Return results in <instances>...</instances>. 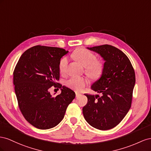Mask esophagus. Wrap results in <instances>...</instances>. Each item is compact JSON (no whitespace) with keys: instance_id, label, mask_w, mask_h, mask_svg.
I'll return each mask as SVG.
<instances>
[{"instance_id":"obj_1","label":"esophagus","mask_w":151,"mask_h":151,"mask_svg":"<svg viewBox=\"0 0 151 151\" xmlns=\"http://www.w3.org/2000/svg\"><path fill=\"white\" fill-rule=\"evenodd\" d=\"M81 93H78V92H76V97H79L81 96Z\"/></svg>"}]
</instances>
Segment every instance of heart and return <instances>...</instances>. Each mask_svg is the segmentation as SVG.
Returning <instances> with one entry per match:
<instances>
[{
	"label": "heart",
	"instance_id": "heart-1",
	"mask_svg": "<svg viewBox=\"0 0 151 151\" xmlns=\"http://www.w3.org/2000/svg\"><path fill=\"white\" fill-rule=\"evenodd\" d=\"M81 65L85 67L86 73L92 78L99 77L103 71V64L101 61L96 59V56L91 52L83 48L75 50L72 54ZM68 63L67 57L61 59L59 64V69L61 73H64L66 70ZM88 84V81L83 77H71L66 81V85L68 87L76 91L82 90Z\"/></svg>",
	"mask_w": 151,
	"mask_h": 151
}]
</instances>
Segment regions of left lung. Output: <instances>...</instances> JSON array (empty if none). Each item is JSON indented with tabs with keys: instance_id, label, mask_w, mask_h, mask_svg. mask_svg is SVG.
<instances>
[{
	"instance_id": "1",
	"label": "left lung",
	"mask_w": 151,
	"mask_h": 151,
	"mask_svg": "<svg viewBox=\"0 0 151 151\" xmlns=\"http://www.w3.org/2000/svg\"><path fill=\"white\" fill-rule=\"evenodd\" d=\"M104 60L103 71L99 79L91 85L98 95L85 94L87 104L83 107L87 122L95 128L107 130L122 122L130 109L135 75L127 55L109 45L87 47Z\"/></svg>"
}]
</instances>
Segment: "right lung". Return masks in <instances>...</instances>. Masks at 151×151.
I'll return each instance as SVG.
<instances>
[{"label": "right lung", "instance_id": "add662e5", "mask_svg": "<svg viewBox=\"0 0 151 151\" xmlns=\"http://www.w3.org/2000/svg\"><path fill=\"white\" fill-rule=\"evenodd\" d=\"M68 52L58 47L34 46L21 55L14 69L13 83L20 111L26 120L38 129L57 126L75 98L73 90L66 86L61 88L56 83L59 61ZM53 85L61 88V94L55 97L49 92Z\"/></svg>", "mask_w": 151, "mask_h": 151}]
</instances>
